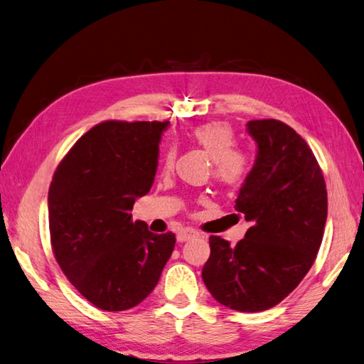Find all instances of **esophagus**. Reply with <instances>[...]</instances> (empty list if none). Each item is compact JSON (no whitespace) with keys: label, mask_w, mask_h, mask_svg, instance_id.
Instances as JSON below:
<instances>
[{"label":"esophagus","mask_w":364,"mask_h":364,"mask_svg":"<svg viewBox=\"0 0 364 364\" xmlns=\"http://www.w3.org/2000/svg\"><path fill=\"white\" fill-rule=\"evenodd\" d=\"M195 237H200V232L198 230H195L193 228H184V229H181L178 234H176V240L178 241H188V240H192V238H195Z\"/></svg>","instance_id":"obj_1"}]
</instances>
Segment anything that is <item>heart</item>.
I'll return each mask as SVG.
<instances>
[{
	"mask_svg": "<svg viewBox=\"0 0 364 364\" xmlns=\"http://www.w3.org/2000/svg\"><path fill=\"white\" fill-rule=\"evenodd\" d=\"M191 141L200 146L212 158V173L228 186L243 181L250 171V155L235 146V132L229 124L221 121L195 126L189 134ZM175 151L169 147L164 154V169L172 167Z\"/></svg>",
	"mask_w": 364,
	"mask_h": 364,
	"instance_id": "1",
	"label": "heart"
}]
</instances>
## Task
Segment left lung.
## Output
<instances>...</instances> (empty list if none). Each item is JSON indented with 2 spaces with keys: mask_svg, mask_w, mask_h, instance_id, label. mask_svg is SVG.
I'll list each match as a JSON object with an SVG mask.
<instances>
[{
  "mask_svg": "<svg viewBox=\"0 0 364 364\" xmlns=\"http://www.w3.org/2000/svg\"><path fill=\"white\" fill-rule=\"evenodd\" d=\"M247 132L258 152L235 210L250 228L235 247L210 235L201 277L218 303L259 312L283 301L312 267L328 217V192L314 152L291 126L252 119Z\"/></svg>",
  "mask_w": 364,
  "mask_h": 364,
  "instance_id": "obj_1",
  "label": "left lung"
}]
</instances>
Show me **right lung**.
Returning <instances> with one entry per match:
<instances>
[{"label": "right lung", "instance_id": "1", "mask_svg": "<svg viewBox=\"0 0 364 364\" xmlns=\"http://www.w3.org/2000/svg\"><path fill=\"white\" fill-rule=\"evenodd\" d=\"M167 121L109 119L93 126L63 158L49 188L55 259L98 309L127 311L154 291L175 247L134 221L138 197L152 188Z\"/></svg>", "mask_w": 364, "mask_h": 364}]
</instances>
